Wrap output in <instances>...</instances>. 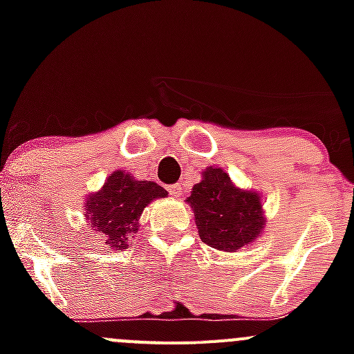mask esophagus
<instances>
[{
    "instance_id": "esophagus-1",
    "label": "esophagus",
    "mask_w": 354,
    "mask_h": 354,
    "mask_svg": "<svg viewBox=\"0 0 354 354\" xmlns=\"http://www.w3.org/2000/svg\"><path fill=\"white\" fill-rule=\"evenodd\" d=\"M167 192H169L173 197H180L181 195V185L180 183H174V185H167Z\"/></svg>"
}]
</instances>
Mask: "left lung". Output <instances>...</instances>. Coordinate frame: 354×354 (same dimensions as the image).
Wrapping results in <instances>:
<instances>
[{
  "mask_svg": "<svg viewBox=\"0 0 354 354\" xmlns=\"http://www.w3.org/2000/svg\"><path fill=\"white\" fill-rule=\"evenodd\" d=\"M188 197L198 234L212 248L234 252L255 240L263 227L260 195L240 190L221 167L203 171Z\"/></svg>",
  "mask_w": 354,
  "mask_h": 354,
  "instance_id": "left-lung-1",
  "label": "left lung"
}]
</instances>
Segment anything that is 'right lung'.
Here are the masks:
<instances>
[{
    "label": "right lung",
    "instance_id": "1",
    "mask_svg": "<svg viewBox=\"0 0 354 354\" xmlns=\"http://www.w3.org/2000/svg\"><path fill=\"white\" fill-rule=\"evenodd\" d=\"M167 192L154 181H137L114 171L101 192L87 198V219L91 227L106 238L109 248H127L131 234L137 233L142 210L154 198L166 197Z\"/></svg>",
    "mask_w": 354,
    "mask_h": 354
}]
</instances>
